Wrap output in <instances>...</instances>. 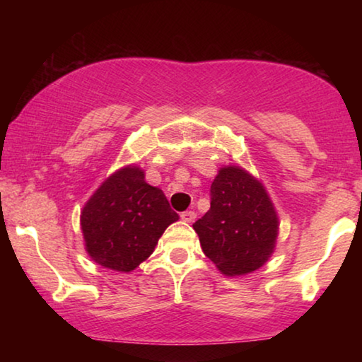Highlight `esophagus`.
I'll return each mask as SVG.
<instances>
[{
	"mask_svg": "<svg viewBox=\"0 0 362 362\" xmlns=\"http://www.w3.org/2000/svg\"><path fill=\"white\" fill-rule=\"evenodd\" d=\"M180 218L183 220V222L192 223V222H194L196 214H194V211H185V212H182V214H180Z\"/></svg>",
	"mask_w": 362,
	"mask_h": 362,
	"instance_id": "1",
	"label": "esophagus"
}]
</instances>
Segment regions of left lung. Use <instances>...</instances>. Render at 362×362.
<instances>
[{
    "instance_id": "1",
    "label": "left lung",
    "mask_w": 362,
    "mask_h": 362,
    "mask_svg": "<svg viewBox=\"0 0 362 362\" xmlns=\"http://www.w3.org/2000/svg\"><path fill=\"white\" fill-rule=\"evenodd\" d=\"M193 228L225 276H243L272 257L279 222L265 187L243 168L226 166L211 185V209Z\"/></svg>"
}]
</instances>
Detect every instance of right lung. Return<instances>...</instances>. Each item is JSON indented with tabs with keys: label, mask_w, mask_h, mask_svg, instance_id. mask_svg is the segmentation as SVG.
I'll list each match as a JSON object with an SVG mask.
<instances>
[{
	"label": "right lung",
	"mask_w": 362,
	"mask_h": 362,
	"mask_svg": "<svg viewBox=\"0 0 362 362\" xmlns=\"http://www.w3.org/2000/svg\"><path fill=\"white\" fill-rule=\"evenodd\" d=\"M177 220L163 189L148 185L140 168L126 166L110 175L83 207L86 250L99 265L129 273L148 259Z\"/></svg>",
	"instance_id": "1"
}]
</instances>
